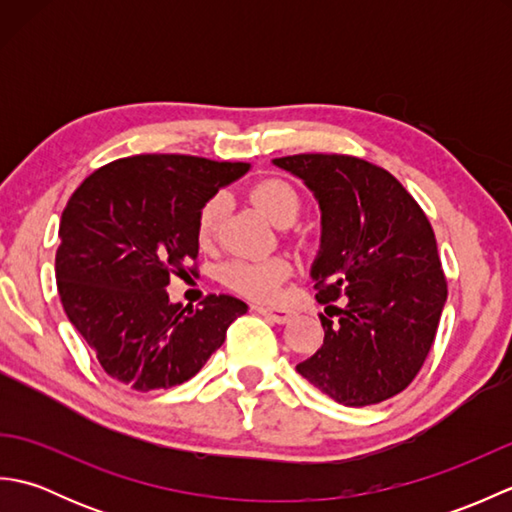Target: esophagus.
<instances>
[{
  "instance_id": "34e87169",
  "label": "esophagus",
  "mask_w": 512,
  "mask_h": 512,
  "mask_svg": "<svg viewBox=\"0 0 512 512\" xmlns=\"http://www.w3.org/2000/svg\"><path fill=\"white\" fill-rule=\"evenodd\" d=\"M257 312L273 323H288L292 319V310L284 308H257Z\"/></svg>"
}]
</instances>
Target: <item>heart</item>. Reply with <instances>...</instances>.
I'll list each match as a JSON object with an SVG mask.
<instances>
[{
  "label": "heart",
  "mask_w": 512,
  "mask_h": 512,
  "mask_svg": "<svg viewBox=\"0 0 512 512\" xmlns=\"http://www.w3.org/2000/svg\"><path fill=\"white\" fill-rule=\"evenodd\" d=\"M250 198L259 206L270 222L277 226H290L301 211V198L284 180H264L250 193ZM224 213V198L213 195L206 200L198 215V239L200 244H209L217 224ZM290 275V264L286 259H233L222 268V279L226 286L242 292L244 297L255 301H275Z\"/></svg>",
  "instance_id": "b5f03b06"
}]
</instances>
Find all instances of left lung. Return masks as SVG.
<instances>
[{
	"mask_svg": "<svg viewBox=\"0 0 512 512\" xmlns=\"http://www.w3.org/2000/svg\"><path fill=\"white\" fill-rule=\"evenodd\" d=\"M273 165L319 202L317 299H347L339 321L321 317L323 345L297 372L345 407L400 394L420 372L447 301L427 215L389 171L361 158L299 154Z\"/></svg>",
	"mask_w": 512,
	"mask_h": 512,
	"instance_id": "8db88e82",
	"label": "left lung"
}]
</instances>
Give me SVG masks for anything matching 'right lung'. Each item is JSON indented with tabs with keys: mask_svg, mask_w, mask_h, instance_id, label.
Masks as SVG:
<instances>
[{
	"mask_svg": "<svg viewBox=\"0 0 512 512\" xmlns=\"http://www.w3.org/2000/svg\"><path fill=\"white\" fill-rule=\"evenodd\" d=\"M248 169L147 154L110 162L74 191L59 226V297L116 383L136 391L182 385L246 314V303L228 295L182 308L167 286L198 259L202 204Z\"/></svg>",
	"mask_w": 512,
	"mask_h": 512,
	"instance_id": "right-lung-1",
	"label": "right lung"
}]
</instances>
